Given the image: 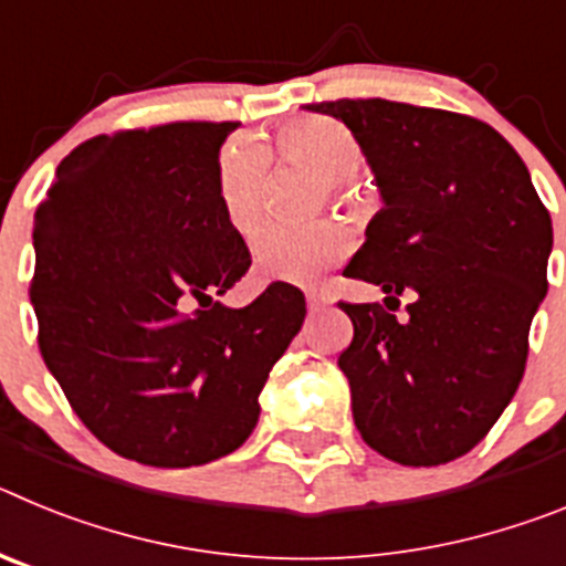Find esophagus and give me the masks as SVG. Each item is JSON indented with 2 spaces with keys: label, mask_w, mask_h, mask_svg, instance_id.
Returning <instances> with one entry per match:
<instances>
[{
  "label": "esophagus",
  "mask_w": 566,
  "mask_h": 566,
  "mask_svg": "<svg viewBox=\"0 0 566 566\" xmlns=\"http://www.w3.org/2000/svg\"><path fill=\"white\" fill-rule=\"evenodd\" d=\"M306 300H308V312H319V308L326 306V297H323L319 292H308Z\"/></svg>",
  "instance_id": "esophagus-1"
}]
</instances>
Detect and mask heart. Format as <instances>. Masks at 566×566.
Wrapping results in <instances>:
<instances>
[{"label":"heart","instance_id":"b5f03b06","mask_svg":"<svg viewBox=\"0 0 566 566\" xmlns=\"http://www.w3.org/2000/svg\"><path fill=\"white\" fill-rule=\"evenodd\" d=\"M280 158L306 167L326 181L332 198L343 195V184L354 181L363 169V149L343 124L332 118H294L274 135ZM263 169L266 155L252 142H229L218 158V198L229 221L249 229L263 203ZM348 249V238L337 223L289 227L266 223L254 232L252 254L260 274L272 280L306 283L314 280Z\"/></svg>","mask_w":566,"mask_h":566}]
</instances>
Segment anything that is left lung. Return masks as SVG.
<instances>
[{
    "label": "left lung",
    "mask_w": 566,
    "mask_h": 566,
    "mask_svg": "<svg viewBox=\"0 0 566 566\" xmlns=\"http://www.w3.org/2000/svg\"><path fill=\"white\" fill-rule=\"evenodd\" d=\"M306 109L352 129L382 198L343 274L397 306L413 292L405 323L377 303H339L354 323L337 359L354 424L391 462L464 457L524 377L530 323L547 294L549 212L516 149L470 115L385 98Z\"/></svg>",
    "instance_id": "left-lung-1"
}]
</instances>
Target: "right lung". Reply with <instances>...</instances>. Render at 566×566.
Segmentation results:
<instances>
[{
	"instance_id": "right-lung-1",
	"label": "right lung",
	"mask_w": 566,
	"mask_h": 566,
	"mask_svg": "<svg viewBox=\"0 0 566 566\" xmlns=\"http://www.w3.org/2000/svg\"><path fill=\"white\" fill-rule=\"evenodd\" d=\"M232 129L178 122L90 138L59 164L33 221L44 365L93 437L153 468L238 451L306 317L289 283L243 308L214 300L252 266L218 198Z\"/></svg>"
}]
</instances>
